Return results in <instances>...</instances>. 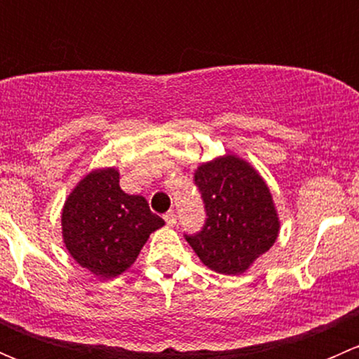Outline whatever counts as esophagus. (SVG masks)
<instances>
[{"label":"esophagus","mask_w":359,"mask_h":359,"mask_svg":"<svg viewBox=\"0 0 359 359\" xmlns=\"http://www.w3.org/2000/svg\"><path fill=\"white\" fill-rule=\"evenodd\" d=\"M165 222H166V226H170V227L175 226L177 215H175V212H173V210H170V212L165 213Z\"/></svg>","instance_id":"obj_1"}]
</instances>
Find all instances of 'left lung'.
<instances>
[{"label": "left lung", "instance_id": "1", "mask_svg": "<svg viewBox=\"0 0 359 359\" xmlns=\"http://www.w3.org/2000/svg\"><path fill=\"white\" fill-rule=\"evenodd\" d=\"M194 184L206 220L196 234H184L212 271L241 274L274 245L280 219L262 177L234 154L198 166Z\"/></svg>", "mask_w": 359, "mask_h": 359}]
</instances>
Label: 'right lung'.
Here are the masks:
<instances>
[{
    "mask_svg": "<svg viewBox=\"0 0 359 359\" xmlns=\"http://www.w3.org/2000/svg\"><path fill=\"white\" fill-rule=\"evenodd\" d=\"M163 224L146 198L119 187L114 168L90 172L62 210V236L71 257L106 280L128 269L149 234Z\"/></svg>",
    "mask_w": 359,
    "mask_h": 359,
    "instance_id": "add662e5",
    "label": "right lung"
}]
</instances>
